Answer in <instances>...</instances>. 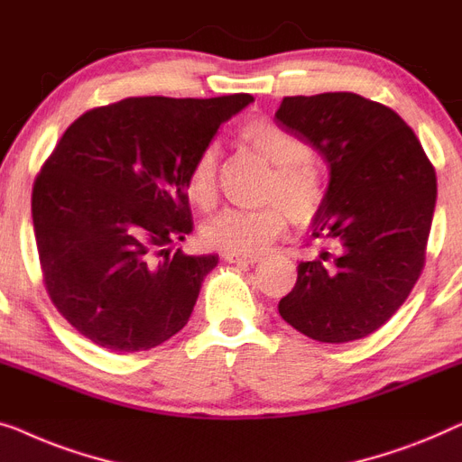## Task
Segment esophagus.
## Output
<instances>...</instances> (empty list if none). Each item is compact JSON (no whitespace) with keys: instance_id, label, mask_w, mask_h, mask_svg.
<instances>
[{"instance_id":"1","label":"esophagus","mask_w":462,"mask_h":462,"mask_svg":"<svg viewBox=\"0 0 462 462\" xmlns=\"http://www.w3.org/2000/svg\"><path fill=\"white\" fill-rule=\"evenodd\" d=\"M224 259L230 263H257L262 255H238V253H224Z\"/></svg>"}]
</instances>
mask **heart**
<instances>
[{"label":"heart","instance_id":"1","mask_svg":"<svg viewBox=\"0 0 462 462\" xmlns=\"http://www.w3.org/2000/svg\"><path fill=\"white\" fill-rule=\"evenodd\" d=\"M238 142L272 165L257 209H226L203 228V243L216 251L255 255L295 224H310L324 203L322 173L311 148L270 119H249L238 127ZM186 190L200 209L209 211L219 194V151L207 144L188 167Z\"/></svg>","mask_w":462,"mask_h":462}]
</instances>
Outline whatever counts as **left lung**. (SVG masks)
Returning a JSON list of instances; mask_svg holds the SVG:
<instances>
[{"mask_svg":"<svg viewBox=\"0 0 462 462\" xmlns=\"http://www.w3.org/2000/svg\"><path fill=\"white\" fill-rule=\"evenodd\" d=\"M274 119L330 169L311 224L318 251L297 265L278 311L310 339H362L400 310L425 268L435 169L395 110L358 94L287 96Z\"/></svg>","mask_w":462,"mask_h":462,"instance_id":"8db88e82","label":"left lung"}]
</instances>
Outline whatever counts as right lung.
<instances>
[{
	"mask_svg": "<svg viewBox=\"0 0 462 462\" xmlns=\"http://www.w3.org/2000/svg\"><path fill=\"white\" fill-rule=\"evenodd\" d=\"M253 102L123 98L70 123L31 197L45 291L70 327L113 352L186 327L216 255L169 246L192 230L186 173L219 125Z\"/></svg>",
	"mask_w": 462,
	"mask_h": 462,
	"instance_id": "1",
	"label": "right lung"
}]
</instances>
